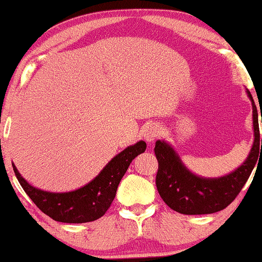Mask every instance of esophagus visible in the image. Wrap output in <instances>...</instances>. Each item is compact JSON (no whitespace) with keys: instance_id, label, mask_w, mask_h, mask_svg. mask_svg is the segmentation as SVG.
I'll list each match as a JSON object with an SVG mask.
<instances>
[{"instance_id":"1","label":"esophagus","mask_w":262,"mask_h":262,"mask_svg":"<svg viewBox=\"0 0 262 262\" xmlns=\"http://www.w3.org/2000/svg\"><path fill=\"white\" fill-rule=\"evenodd\" d=\"M160 134H161V128H160V125L155 124V123H151V124L147 125L146 129H145L144 138L147 143H152V141H155L156 138L160 137Z\"/></svg>"}]
</instances>
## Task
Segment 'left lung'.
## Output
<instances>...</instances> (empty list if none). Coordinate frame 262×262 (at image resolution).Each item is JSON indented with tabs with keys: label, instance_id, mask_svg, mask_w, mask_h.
<instances>
[{
	"label": "left lung",
	"instance_id": "obj_1",
	"mask_svg": "<svg viewBox=\"0 0 262 262\" xmlns=\"http://www.w3.org/2000/svg\"><path fill=\"white\" fill-rule=\"evenodd\" d=\"M247 94L253 105L254 143L245 161L228 174L217 178L200 177L183 163L171 144L166 140L156 141L155 155L159 161L156 187L160 196L172 210L183 215L217 212L226 209L244 187L262 154L257 110L248 89Z\"/></svg>",
	"mask_w": 262,
	"mask_h": 262
}]
</instances>
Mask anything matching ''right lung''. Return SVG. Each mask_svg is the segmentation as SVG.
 I'll return each mask as SVG.
<instances>
[{
  "instance_id": "right-lung-1",
  "label": "right lung",
  "mask_w": 262,
  "mask_h": 262,
  "mask_svg": "<svg viewBox=\"0 0 262 262\" xmlns=\"http://www.w3.org/2000/svg\"><path fill=\"white\" fill-rule=\"evenodd\" d=\"M145 150L146 143L143 140L125 147L101 169L93 181L84 187L64 193H53L33 187L21 177L14 163L12 166L21 188L43 213L57 222L85 223L105 215L129 165Z\"/></svg>"
}]
</instances>
